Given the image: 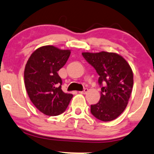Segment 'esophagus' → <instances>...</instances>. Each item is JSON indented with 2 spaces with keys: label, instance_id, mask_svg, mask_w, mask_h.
<instances>
[{
  "label": "esophagus",
  "instance_id": "esophagus-1",
  "mask_svg": "<svg viewBox=\"0 0 154 154\" xmlns=\"http://www.w3.org/2000/svg\"><path fill=\"white\" fill-rule=\"evenodd\" d=\"M88 88H84L83 91H80V92H79V93H80V94H86V93L88 92Z\"/></svg>",
  "mask_w": 154,
  "mask_h": 154
}]
</instances>
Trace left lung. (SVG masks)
Instances as JSON below:
<instances>
[{
	"mask_svg": "<svg viewBox=\"0 0 154 154\" xmlns=\"http://www.w3.org/2000/svg\"><path fill=\"white\" fill-rule=\"evenodd\" d=\"M84 58L100 75V101L91 106V112L102 121L116 119L125 110L133 86V73L127 60L116 53H82Z\"/></svg>",
	"mask_w": 154,
	"mask_h": 154,
	"instance_id": "1",
	"label": "left lung"
}]
</instances>
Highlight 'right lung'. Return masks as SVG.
<instances>
[{
  "instance_id": "add662e5",
  "label": "right lung",
  "mask_w": 154,
  "mask_h": 154,
  "mask_svg": "<svg viewBox=\"0 0 154 154\" xmlns=\"http://www.w3.org/2000/svg\"><path fill=\"white\" fill-rule=\"evenodd\" d=\"M70 50H61L45 45L33 51L26 63L25 85L35 107L48 116L63 113L72 98L61 89L58 72L67 61Z\"/></svg>"
}]
</instances>
